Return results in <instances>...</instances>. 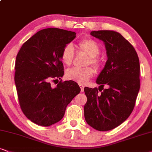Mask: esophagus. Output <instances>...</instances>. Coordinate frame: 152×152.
I'll list each match as a JSON object with an SVG mask.
<instances>
[{"instance_id":"34e87169","label":"esophagus","mask_w":152,"mask_h":152,"mask_svg":"<svg viewBox=\"0 0 152 152\" xmlns=\"http://www.w3.org/2000/svg\"><path fill=\"white\" fill-rule=\"evenodd\" d=\"M79 86H80V91H81L82 93H83V92L84 91V86H83V85H81V84H80Z\"/></svg>"}]
</instances>
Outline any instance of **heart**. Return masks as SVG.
I'll return each instance as SVG.
<instances>
[{
	"label": "heart",
	"instance_id": "heart-1",
	"mask_svg": "<svg viewBox=\"0 0 152 152\" xmlns=\"http://www.w3.org/2000/svg\"><path fill=\"white\" fill-rule=\"evenodd\" d=\"M78 47L83 53L88 56L86 65L91 64L95 69H98L101 65V59L99 58L100 47L95 41L92 38H84L78 43ZM74 50L71 44H67L63 48L61 53V59L62 62L66 66H70L73 62ZM94 69L91 66L85 68H73L69 69L65 72V77L66 79L73 80L78 83L85 84L94 75Z\"/></svg>",
	"mask_w": 152,
	"mask_h": 152
}]
</instances>
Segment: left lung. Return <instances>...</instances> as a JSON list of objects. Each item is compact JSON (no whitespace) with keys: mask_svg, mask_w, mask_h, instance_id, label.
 Segmentation results:
<instances>
[{"mask_svg":"<svg viewBox=\"0 0 152 152\" xmlns=\"http://www.w3.org/2000/svg\"><path fill=\"white\" fill-rule=\"evenodd\" d=\"M90 35L104 41L108 59L96 80L99 89L84 88L88 99L84 116L91 127L107 131L124 122L135 107L140 87V61L133 46L118 32L94 31ZM104 84L107 89H103Z\"/></svg>","mask_w":152,"mask_h":152,"instance_id":"1","label":"left lung"}]
</instances>
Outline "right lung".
I'll list each match as a JSON object with an SVG mask.
<instances>
[{
    "label": "right lung",
    "mask_w": 152,
    "mask_h": 152,
    "mask_svg": "<svg viewBox=\"0 0 152 152\" xmlns=\"http://www.w3.org/2000/svg\"><path fill=\"white\" fill-rule=\"evenodd\" d=\"M76 33L57 28L42 29L23 44L15 61V82L24 114L34 124L49 126L64 116L67 105L80 93L74 81H58L64 75L61 53Z\"/></svg>",
    "instance_id": "1"
}]
</instances>
